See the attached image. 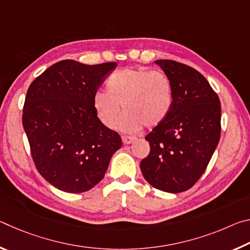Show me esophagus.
<instances>
[{
    "label": "esophagus",
    "instance_id": "obj_1",
    "mask_svg": "<svg viewBox=\"0 0 250 250\" xmlns=\"http://www.w3.org/2000/svg\"><path fill=\"white\" fill-rule=\"evenodd\" d=\"M134 141V137H128V135H124V137H122V142H124V145H130V143H132Z\"/></svg>",
    "mask_w": 250,
    "mask_h": 250
}]
</instances>
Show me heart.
Listing matches in <instances>:
<instances>
[{
	"instance_id": "obj_1",
	"label": "heart",
	"mask_w": 250,
	"mask_h": 250,
	"mask_svg": "<svg viewBox=\"0 0 250 250\" xmlns=\"http://www.w3.org/2000/svg\"><path fill=\"white\" fill-rule=\"evenodd\" d=\"M105 87L107 91L95 92L92 105L99 121L109 129L115 128L121 105L125 112L118 128L125 132L160 125L173 107L172 83L161 71L124 68L109 76Z\"/></svg>"
}]
</instances>
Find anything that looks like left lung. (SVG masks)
Segmentation results:
<instances>
[{"mask_svg": "<svg viewBox=\"0 0 250 250\" xmlns=\"http://www.w3.org/2000/svg\"><path fill=\"white\" fill-rule=\"evenodd\" d=\"M154 64L173 86L168 116L146 137L150 153L140 163L147 183L160 191L191 188L206 170L221 138V101L206 78L192 67L168 59Z\"/></svg>", "mask_w": 250, "mask_h": 250, "instance_id": "left-lung-1", "label": "left lung"}]
</instances>
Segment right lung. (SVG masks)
I'll return each mask as SVG.
<instances>
[{
	"instance_id": "1",
	"label": "right lung",
	"mask_w": 250,
	"mask_h": 250,
	"mask_svg": "<svg viewBox=\"0 0 250 250\" xmlns=\"http://www.w3.org/2000/svg\"><path fill=\"white\" fill-rule=\"evenodd\" d=\"M116 62H56L29 86L23 126L41 175L67 193L89 191L104 179L121 138L97 117L92 97Z\"/></svg>"
}]
</instances>
